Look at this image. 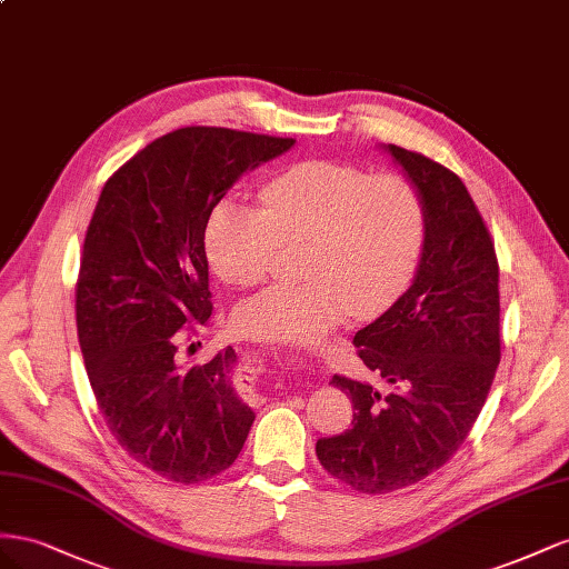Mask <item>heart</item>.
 I'll use <instances>...</instances> for the list:
<instances>
[{
	"label": "heart",
	"instance_id": "1",
	"mask_svg": "<svg viewBox=\"0 0 569 569\" xmlns=\"http://www.w3.org/2000/svg\"><path fill=\"white\" fill-rule=\"evenodd\" d=\"M262 209L238 194L214 204L204 250L223 283L252 288L273 271L281 248L302 246L300 286H276L242 302L236 329L262 343H319L352 312L386 310L425 248L427 214L402 176H369L343 161L312 159L271 176Z\"/></svg>",
	"mask_w": 569,
	"mask_h": 569
}]
</instances>
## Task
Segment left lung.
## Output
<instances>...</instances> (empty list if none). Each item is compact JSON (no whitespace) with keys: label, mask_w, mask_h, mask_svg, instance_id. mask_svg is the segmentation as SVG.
Instances as JSON below:
<instances>
[{"label":"left lung","mask_w":569,"mask_h":569,"mask_svg":"<svg viewBox=\"0 0 569 569\" xmlns=\"http://www.w3.org/2000/svg\"><path fill=\"white\" fill-rule=\"evenodd\" d=\"M425 202L427 231L412 286L355 333L367 369L398 391L333 377L352 427L319 438L317 458L362 493H388L443 467L477 421L500 362L498 262L460 178L429 157L379 144Z\"/></svg>","instance_id":"8db88e82"}]
</instances>
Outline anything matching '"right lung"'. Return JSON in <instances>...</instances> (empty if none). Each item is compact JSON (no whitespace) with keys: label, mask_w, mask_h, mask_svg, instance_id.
<instances>
[{"label":"right lung","mask_w":569,"mask_h":569,"mask_svg":"<svg viewBox=\"0 0 569 569\" xmlns=\"http://www.w3.org/2000/svg\"><path fill=\"white\" fill-rule=\"evenodd\" d=\"M296 140L190 126L150 142L97 200L80 259L76 323L92 393L119 446L152 472L198 483L229 469L254 421L236 350L178 355L212 315L204 226L242 176Z\"/></svg>","instance_id":"1"}]
</instances>
